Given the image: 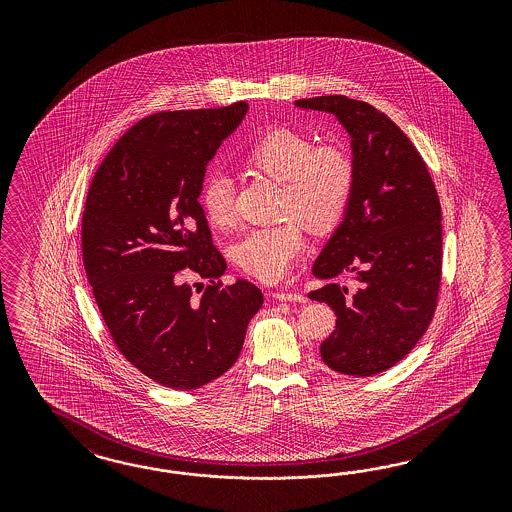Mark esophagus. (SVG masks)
<instances>
[{
	"instance_id": "obj_1",
	"label": "esophagus",
	"mask_w": 512,
	"mask_h": 512,
	"mask_svg": "<svg viewBox=\"0 0 512 512\" xmlns=\"http://www.w3.org/2000/svg\"><path fill=\"white\" fill-rule=\"evenodd\" d=\"M274 298L279 300V302H298V304H304V302H306V296L296 295V293H287V291L274 293Z\"/></svg>"
}]
</instances>
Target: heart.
<instances>
[{
  "mask_svg": "<svg viewBox=\"0 0 512 512\" xmlns=\"http://www.w3.org/2000/svg\"><path fill=\"white\" fill-rule=\"evenodd\" d=\"M244 161L249 169L283 184L281 208L311 229H326L340 219L351 189L353 161L336 144L315 142L293 129H274L249 148ZM206 219L219 229L234 223V184L223 174H210L201 187ZM306 248L300 225L285 221L244 234L234 244V261L253 278L278 281Z\"/></svg>",
  "mask_w": 512,
  "mask_h": 512,
  "instance_id": "heart-1",
  "label": "heart"
}]
</instances>
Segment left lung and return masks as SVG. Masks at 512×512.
I'll return each instance as SVG.
<instances>
[{"instance_id":"left-lung-1","label":"left lung","mask_w":512,"mask_h":512,"mask_svg":"<svg viewBox=\"0 0 512 512\" xmlns=\"http://www.w3.org/2000/svg\"><path fill=\"white\" fill-rule=\"evenodd\" d=\"M336 116L351 139L353 189L341 223L313 263V276L353 274L311 291L336 313L321 343L334 372L370 377L400 362L434 317L441 279V206L426 163L398 125L345 95L298 99Z\"/></svg>"}]
</instances>
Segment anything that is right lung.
Instances as JSON below:
<instances>
[{
  "mask_svg": "<svg viewBox=\"0 0 512 512\" xmlns=\"http://www.w3.org/2000/svg\"><path fill=\"white\" fill-rule=\"evenodd\" d=\"M248 103L157 112L114 144L93 176L82 216V259L110 336L137 370L191 390L233 368L263 293L221 285L199 197L210 159ZM209 279L193 297L186 278ZM199 285V283H195Z\"/></svg>",
  "mask_w": 512,
  "mask_h": 512,
  "instance_id": "right-lung-1",
  "label": "right lung"
}]
</instances>
